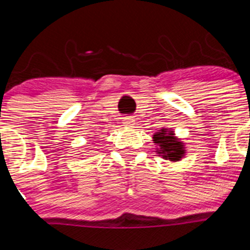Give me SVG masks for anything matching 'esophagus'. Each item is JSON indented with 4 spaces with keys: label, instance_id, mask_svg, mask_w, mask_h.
<instances>
[{
    "label": "esophagus",
    "instance_id": "1",
    "mask_svg": "<svg viewBox=\"0 0 250 250\" xmlns=\"http://www.w3.org/2000/svg\"><path fill=\"white\" fill-rule=\"evenodd\" d=\"M124 125L125 126H129L131 127V125H134V119L131 118V116H126V118H124Z\"/></svg>",
    "mask_w": 250,
    "mask_h": 250
}]
</instances>
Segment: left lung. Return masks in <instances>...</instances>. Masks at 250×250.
I'll use <instances>...</instances> for the list:
<instances>
[{"label": "left lung", "mask_w": 250, "mask_h": 250, "mask_svg": "<svg viewBox=\"0 0 250 250\" xmlns=\"http://www.w3.org/2000/svg\"><path fill=\"white\" fill-rule=\"evenodd\" d=\"M152 141L159 146L156 147V152L159 154V156H163V159H165V160H182V158L187 152L184 143L176 138L173 129L163 127L154 134Z\"/></svg>", "instance_id": "left-lung-1"}]
</instances>
